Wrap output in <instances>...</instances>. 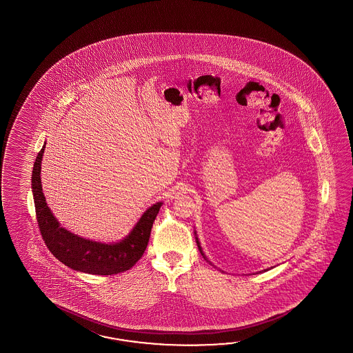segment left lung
I'll return each instance as SVG.
<instances>
[{"label":"left lung","mask_w":353,"mask_h":353,"mask_svg":"<svg viewBox=\"0 0 353 353\" xmlns=\"http://www.w3.org/2000/svg\"><path fill=\"white\" fill-rule=\"evenodd\" d=\"M194 234H195V242H196V245H198V248H199V252H201V255L203 256V259H204V260H205V261H207V263H210V265H213V263H210V260H208V259H207V256L204 255V252H203L202 246H201V242H199V240H198V236H196V231H194ZM213 266H214V265H213ZM214 268H216V266H214ZM268 270H269V269H266V270H263V271H268Z\"/></svg>","instance_id":"8db88e82"}]
</instances>
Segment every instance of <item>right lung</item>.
Masks as SVG:
<instances>
[{"label":"right lung","mask_w":353,"mask_h":353,"mask_svg":"<svg viewBox=\"0 0 353 353\" xmlns=\"http://www.w3.org/2000/svg\"><path fill=\"white\" fill-rule=\"evenodd\" d=\"M46 143L37 157L31 189L35 203L39 228L46 248L60 263L73 270L92 275H113L130 270L143 255L150 239L151 227L163 202L155 203L145 210L132 230L119 242L105 243L88 240L60 225L46 204L41 185V160Z\"/></svg>","instance_id":"add662e5"}]
</instances>
